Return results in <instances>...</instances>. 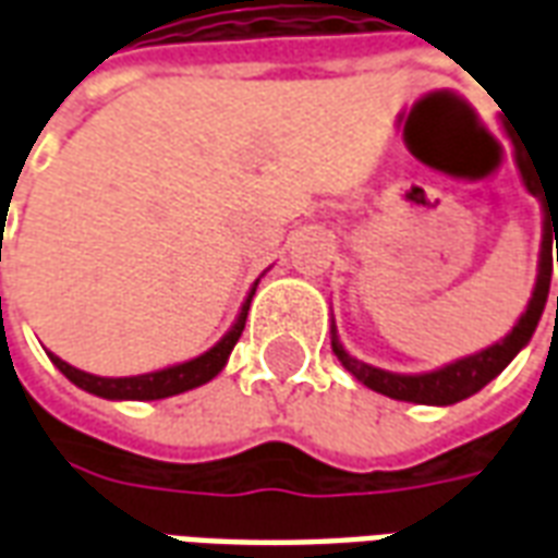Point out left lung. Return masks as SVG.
Here are the masks:
<instances>
[{
  "instance_id": "8db88e82",
  "label": "left lung",
  "mask_w": 558,
  "mask_h": 558,
  "mask_svg": "<svg viewBox=\"0 0 558 558\" xmlns=\"http://www.w3.org/2000/svg\"><path fill=\"white\" fill-rule=\"evenodd\" d=\"M517 163H520V172L526 179V187L532 194H541V184L535 182V172L529 175V167L520 158L517 151ZM544 208L547 211V232H544V254H541V271L538 283H535V292H532V302H529L526 314L520 316V323L514 326V331L496 343L490 350L478 352V355H469V359H460V362L448 364L442 371H433V374L421 376H398L386 374V371H376L371 364H362L352 359L350 352L343 350L338 343V338L331 340V350L340 359V364L350 371L359 383H364L367 388H374L379 395L395 400H410V403H430V407H451L457 400L472 398L475 391L487 386L490 379L502 374L508 362L514 359L517 352L523 350L532 338V331L538 326L541 314H544V304H547V292H550V275H553V256H550V239H556L558 244V203L547 199V191H544ZM556 311H558V295H556Z\"/></svg>"
}]
</instances>
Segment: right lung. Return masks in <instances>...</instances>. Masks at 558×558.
Segmentation results:
<instances>
[{
    "mask_svg": "<svg viewBox=\"0 0 558 558\" xmlns=\"http://www.w3.org/2000/svg\"><path fill=\"white\" fill-rule=\"evenodd\" d=\"M251 299H254V292L247 295V302H244L242 314H239V319H235V326L230 328V335L220 340L218 347H211L206 355H199V359H194V362L175 364V367H167V371H155V374H143V376H122V379H107V376L83 374V371H77V367H71L68 362H62V359L53 355V352H50V359H53L56 367H59V371H62L74 386H80L83 391H89V395H98V398H107V400L172 398V395H182V391H191V388L203 386V383H208L211 376H218L220 371H223V364H227V359H230L235 340L242 338Z\"/></svg>",
    "mask_w": 558,
    "mask_h": 558,
    "instance_id": "add662e5",
    "label": "right lung"
}]
</instances>
